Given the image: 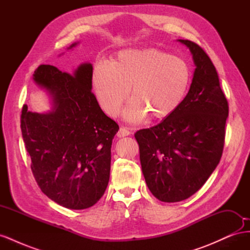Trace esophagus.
<instances>
[{
	"mask_svg": "<svg viewBox=\"0 0 250 250\" xmlns=\"http://www.w3.org/2000/svg\"><path fill=\"white\" fill-rule=\"evenodd\" d=\"M131 132L129 129H127L125 127H120V129L117 133V135L119 138H123V137H127V135H129Z\"/></svg>",
	"mask_w": 250,
	"mask_h": 250,
	"instance_id": "34e87169",
	"label": "esophagus"
}]
</instances>
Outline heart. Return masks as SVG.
Masks as SVG:
<instances>
[{
    "mask_svg": "<svg viewBox=\"0 0 250 250\" xmlns=\"http://www.w3.org/2000/svg\"><path fill=\"white\" fill-rule=\"evenodd\" d=\"M190 83L185 60L156 49L121 51L113 62L100 60L94 67L93 86L103 110L117 116L129 95L134 96L125 117L139 122L151 112L170 115L183 102Z\"/></svg>",
    "mask_w": 250,
    "mask_h": 250,
    "instance_id": "b5f03b06",
    "label": "heart"
}]
</instances>
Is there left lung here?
I'll use <instances>...</instances> for the list:
<instances>
[{
	"label": "left lung",
	"mask_w": 250,
	"mask_h": 250,
	"mask_svg": "<svg viewBox=\"0 0 250 250\" xmlns=\"http://www.w3.org/2000/svg\"><path fill=\"white\" fill-rule=\"evenodd\" d=\"M179 42L190 49L196 65L190 90L160 124L134 134L146 184L164 202L183 201L206 184L221 160L229 116L210 58L196 42Z\"/></svg>",
	"instance_id": "obj_1"
}]
</instances>
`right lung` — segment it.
Instances as JSON below:
<instances>
[{"instance_id": "obj_1", "label": "right lung", "mask_w": 250, "mask_h": 250, "mask_svg": "<svg viewBox=\"0 0 250 250\" xmlns=\"http://www.w3.org/2000/svg\"><path fill=\"white\" fill-rule=\"evenodd\" d=\"M33 76L53 98V110L46 115L29 111L26 104L21 109V129L33 176L42 192L60 206L93 207L107 188L111 143L119 130L92 92L93 66L81 64L72 75L41 64Z\"/></svg>"}]
</instances>
